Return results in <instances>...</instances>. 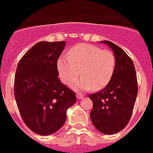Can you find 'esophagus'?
Returning a JSON list of instances; mask_svg holds the SVG:
<instances>
[{
    "instance_id": "34e87169",
    "label": "esophagus",
    "mask_w": 153,
    "mask_h": 153,
    "mask_svg": "<svg viewBox=\"0 0 153 153\" xmlns=\"http://www.w3.org/2000/svg\"><path fill=\"white\" fill-rule=\"evenodd\" d=\"M77 98H78V99H82V98H83V95L78 94H77Z\"/></svg>"
}]
</instances>
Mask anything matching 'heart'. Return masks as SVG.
Returning a JSON list of instances; mask_svg holds the SVG:
<instances>
[{"label":"heart","instance_id":"1","mask_svg":"<svg viewBox=\"0 0 153 153\" xmlns=\"http://www.w3.org/2000/svg\"><path fill=\"white\" fill-rule=\"evenodd\" d=\"M61 80L67 86L74 83L79 74L82 76L73 86L74 91L85 92L100 90L106 86L114 75L116 59L109 50H102L89 44L73 47L67 55H62L57 62Z\"/></svg>","mask_w":153,"mask_h":153}]
</instances>
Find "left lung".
<instances>
[{"label":"left lung","instance_id":"left-lung-1","mask_svg":"<svg viewBox=\"0 0 153 153\" xmlns=\"http://www.w3.org/2000/svg\"><path fill=\"white\" fill-rule=\"evenodd\" d=\"M114 51L116 67L106 86L89 96L93 102L92 123L104 134H114L123 129L130 120L137 96L135 67L124 50L108 40L102 41Z\"/></svg>","mask_w":153,"mask_h":153}]
</instances>
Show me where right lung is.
<instances>
[{"instance_id":"right-lung-1","label":"right lung","mask_w":153,"mask_h":153,"mask_svg":"<svg viewBox=\"0 0 153 153\" xmlns=\"http://www.w3.org/2000/svg\"><path fill=\"white\" fill-rule=\"evenodd\" d=\"M66 42L37 43L17 65L14 95L23 121L35 133L51 135L66 121L75 93L59 79L57 61Z\"/></svg>"}]
</instances>
